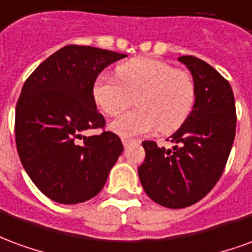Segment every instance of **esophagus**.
<instances>
[{"label":"esophagus","instance_id":"34e87169","mask_svg":"<svg viewBox=\"0 0 252 252\" xmlns=\"http://www.w3.org/2000/svg\"><path fill=\"white\" fill-rule=\"evenodd\" d=\"M122 142H124V146H125V148H127L128 145L134 144V139H127V138H124V139H122Z\"/></svg>","mask_w":252,"mask_h":252}]
</instances>
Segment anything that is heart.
<instances>
[{
    "label": "heart",
    "instance_id": "heart-1",
    "mask_svg": "<svg viewBox=\"0 0 252 252\" xmlns=\"http://www.w3.org/2000/svg\"><path fill=\"white\" fill-rule=\"evenodd\" d=\"M117 78L99 75L93 86L95 103L107 115L115 117L133 103V111L111 124L121 137L131 138L152 133L176 131L185 124L196 102V83L192 73L177 69L153 58H138L121 64Z\"/></svg>",
    "mask_w": 252,
    "mask_h": 252
}]
</instances>
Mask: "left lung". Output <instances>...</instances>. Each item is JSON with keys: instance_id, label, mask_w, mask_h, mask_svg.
<instances>
[{"instance_id": "1", "label": "left lung", "mask_w": 252, "mask_h": 252, "mask_svg": "<svg viewBox=\"0 0 252 252\" xmlns=\"http://www.w3.org/2000/svg\"><path fill=\"white\" fill-rule=\"evenodd\" d=\"M196 83V102L185 124L172 135V149L144 141L139 181L150 199L166 208H185L211 192L224 172L236 131L231 84L214 67L181 56Z\"/></svg>"}]
</instances>
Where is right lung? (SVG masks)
<instances>
[{
    "instance_id": "obj_1",
    "label": "right lung",
    "mask_w": 252,
    "mask_h": 252,
    "mask_svg": "<svg viewBox=\"0 0 252 252\" xmlns=\"http://www.w3.org/2000/svg\"><path fill=\"white\" fill-rule=\"evenodd\" d=\"M124 58L107 49L67 45L24 83L14 122L18 156L33 184L56 203L78 204L96 196L124 152L121 138L111 131L82 135L104 127L94 82Z\"/></svg>"
}]
</instances>
